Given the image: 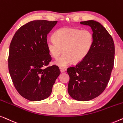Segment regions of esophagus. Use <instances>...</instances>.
<instances>
[{
    "mask_svg": "<svg viewBox=\"0 0 123 123\" xmlns=\"http://www.w3.org/2000/svg\"><path fill=\"white\" fill-rule=\"evenodd\" d=\"M60 70L61 72H64L66 71V68H63V67H60Z\"/></svg>",
    "mask_w": 123,
    "mask_h": 123,
    "instance_id": "obj_1",
    "label": "esophagus"
}]
</instances>
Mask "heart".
<instances>
[{"label": "heart", "mask_w": 123, "mask_h": 123, "mask_svg": "<svg viewBox=\"0 0 123 123\" xmlns=\"http://www.w3.org/2000/svg\"><path fill=\"white\" fill-rule=\"evenodd\" d=\"M53 37L47 42V48L55 58L63 51V55L53 62L55 65L63 68L74 62L79 63L83 61L94 44V34L89 29L64 27L57 30Z\"/></svg>", "instance_id": "heart-1"}]
</instances>
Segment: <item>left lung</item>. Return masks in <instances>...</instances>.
<instances>
[{"label": "left lung", "instance_id": "8db88e82", "mask_svg": "<svg viewBox=\"0 0 123 123\" xmlns=\"http://www.w3.org/2000/svg\"><path fill=\"white\" fill-rule=\"evenodd\" d=\"M80 24L91 27L94 44L83 61L67 70L68 92L74 99L86 101L99 96L106 88L114 66L115 46L113 38L100 23L90 20Z\"/></svg>", "mask_w": 123, "mask_h": 123}]
</instances>
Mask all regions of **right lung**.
Here are the masks:
<instances>
[{
    "label": "right lung",
    "mask_w": 123,
    "mask_h": 123,
    "mask_svg": "<svg viewBox=\"0 0 123 123\" xmlns=\"http://www.w3.org/2000/svg\"><path fill=\"white\" fill-rule=\"evenodd\" d=\"M57 21L33 20L15 32L9 46L8 68L20 95L32 101L48 98L60 71L56 66L44 68L51 61L47 37Z\"/></svg>",
    "instance_id": "1"
}]
</instances>
